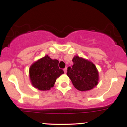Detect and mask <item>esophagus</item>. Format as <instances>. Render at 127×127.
I'll list each match as a JSON object with an SVG mask.
<instances>
[{
  "label": "esophagus",
  "instance_id": "esophagus-1",
  "mask_svg": "<svg viewBox=\"0 0 127 127\" xmlns=\"http://www.w3.org/2000/svg\"><path fill=\"white\" fill-rule=\"evenodd\" d=\"M67 67H65L64 68V73L67 72Z\"/></svg>",
  "mask_w": 127,
  "mask_h": 127
}]
</instances>
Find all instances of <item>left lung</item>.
Listing matches in <instances>:
<instances>
[{
    "label": "left lung",
    "instance_id": "obj_1",
    "mask_svg": "<svg viewBox=\"0 0 127 127\" xmlns=\"http://www.w3.org/2000/svg\"><path fill=\"white\" fill-rule=\"evenodd\" d=\"M73 65L68 67L67 75L73 85L81 91H90L97 85L99 81L98 70L91 61L76 55L73 58Z\"/></svg>",
    "mask_w": 127,
    "mask_h": 127
}]
</instances>
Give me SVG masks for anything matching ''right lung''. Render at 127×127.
<instances>
[{
  "label": "right lung",
  "mask_w": 127,
  "mask_h": 127,
  "mask_svg": "<svg viewBox=\"0 0 127 127\" xmlns=\"http://www.w3.org/2000/svg\"><path fill=\"white\" fill-rule=\"evenodd\" d=\"M59 63L48 55L33 63L29 68V78L33 87L40 91L52 88L57 79L64 73L59 67Z\"/></svg>",
  "instance_id": "1"
}]
</instances>
